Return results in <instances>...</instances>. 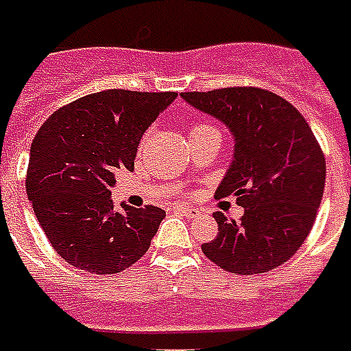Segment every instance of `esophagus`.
Here are the masks:
<instances>
[{"label":"esophagus","mask_w":351,"mask_h":351,"mask_svg":"<svg viewBox=\"0 0 351 351\" xmlns=\"http://www.w3.org/2000/svg\"><path fill=\"white\" fill-rule=\"evenodd\" d=\"M175 211L182 213V215H186V217H199L200 211L195 210V208H187V206H175Z\"/></svg>","instance_id":"34e87169"}]
</instances>
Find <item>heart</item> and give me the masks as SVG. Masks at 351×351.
I'll return each mask as SVG.
<instances>
[{
	"label": "heart",
	"mask_w": 351,
	"mask_h": 351,
	"mask_svg": "<svg viewBox=\"0 0 351 351\" xmlns=\"http://www.w3.org/2000/svg\"><path fill=\"white\" fill-rule=\"evenodd\" d=\"M204 128H213V127H211V125H208V123H197V125H193V127H191L189 134L199 132V130H204Z\"/></svg>",
	"instance_id": "obj_1"
}]
</instances>
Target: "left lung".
<instances>
[{"label": "left lung", "instance_id": "1", "mask_svg": "<svg viewBox=\"0 0 351 351\" xmlns=\"http://www.w3.org/2000/svg\"><path fill=\"white\" fill-rule=\"evenodd\" d=\"M180 95L221 119L235 138L234 162L215 197H235L245 213L235 223L215 211L217 237L202 252L241 276L276 269L304 245L317 217L326 182L320 143L293 104L263 88Z\"/></svg>", "mask_w": 351, "mask_h": 351}]
</instances>
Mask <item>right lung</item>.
Masks as SVG:
<instances>
[{
	"mask_svg": "<svg viewBox=\"0 0 351 351\" xmlns=\"http://www.w3.org/2000/svg\"><path fill=\"white\" fill-rule=\"evenodd\" d=\"M176 92L104 90L53 112L34 136L25 189L55 252L92 274L132 267L165 217L158 206L116 210L110 187L134 169L140 140Z\"/></svg>",
	"mask_w": 351,
	"mask_h": 351,
	"instance_id": "right-lung-1",
	"label": "right lung"
}]
</instances>
